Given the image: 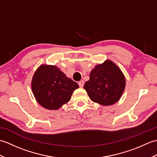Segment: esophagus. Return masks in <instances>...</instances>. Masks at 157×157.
<instances>
[{
  "instance_id": "obj_1",
  "label": "esophagus",
  "mask_w": 157,
  "mask_h": 157,
  "mask_svg": "<svg viewBox=\"0 0 157 157\" xmlns=\"http://www.w3.org/2000/svg\"><path fill=\"white\" fill-rule=\"evenodd\" d=\"M78 84L79 86V87L82 88L83 86H84V81H80V82H78Z\"/></svg>"
}]
</instances>
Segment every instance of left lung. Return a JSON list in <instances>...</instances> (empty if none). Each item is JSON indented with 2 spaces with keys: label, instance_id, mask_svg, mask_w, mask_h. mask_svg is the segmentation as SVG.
I'll return each mask as SVG.
<instances>
[{
  "label": "left lung",
  "instance_id": "1",
  "mask_svg": "<svg viewBox=\"0 0 157 157\" xmlns=\"http://www.w3.org/2000/svg\"><path fill=\"white\" fill-rule=\"evenodd\" d=\"M125 87V76L121 69L113 61L106 60L92 70L84 88L93 102L108 106L119 101Z\"/></svg>",
  "mask_w": 157,
  "mask_h": 157
}]
</instances>
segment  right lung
<instances>
[{
  "label": "right lung",
  "mask_w": 157,
  "mask_h": 157,
  "mask_svg": "<svg viewBox=\"0 0 157 157\" xmlns=\"http://www.w3.org/2000/svg\"><path fill=\"white\" fill-rule=\"evenodd\" d=\"M79 85L67 78L57 67L42 65L34 73L32 90L40 105L49 110H57L71 99Z\"/></svg>",
  "instance_id": "add662e5"
}]
</instances>
